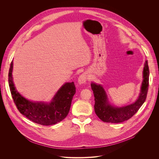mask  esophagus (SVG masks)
Listing matches in <instances>:
<instances>
[{"label": "esophagus", "instance_id": "34e87169", "mask_svg": "<svg viewBox=\"0 0 159 159\" xmlns=\"http://www.w3.org/2000/svg\"><path fill=\"white\" fill-rule=\"evenodd\" d=\"M88 77H89V75L87 73H82L78 78V83L80 84H83V83H86V81L88 79Z\"/></svg>", "mask_w": 159, "mask_h": 159}]
</instances>
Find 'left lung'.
Returning a JSON list of instances; mask_svg holds the SVG:
<instances>
[{"mask_svg": "<svg viewBox=\"0 0 159 159\" xmlns=\"http://www.w3.org/2000/svg\"><path fill=\"white\" fill-rule=\"evenodd\" d=\"M149 69L146 61L143 70V81L141 93L136 102L123 107H114L108 102L107 96L103 87L95 83L91 84V88L95 97L94 110L97 116L103 122L120 123L130 119L140 108L146 99L149 88Z\"/></svg>", "mask_w": 159, "mask_h": 159, "instance_id": "8db88e82", "label": "left lung"}]
</instances>
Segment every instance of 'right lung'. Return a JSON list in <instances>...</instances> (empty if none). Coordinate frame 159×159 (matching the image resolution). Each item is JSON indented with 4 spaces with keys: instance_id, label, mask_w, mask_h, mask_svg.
Segmentation results:
<instances>
[{
    "instance_id": "right-lung-1",
    "label": "right lung",
    "mask_w": 159,
    "mask_h": 159,
    "mask_svg": "<svg viewBox=\"0 0 159 159\" xmlns=\"http://www.w3.org/2000/svg\"><path fill=\"white\" fill-rule=\"evenodd\" d=\"M13 62L8 73V83L14 103L19 111L35 123L50 125L64 119L68 115L76 88L73 82L64 84L49 103L30 102L15 89L12 79Z\"/></svg>"
}]
</instances>
